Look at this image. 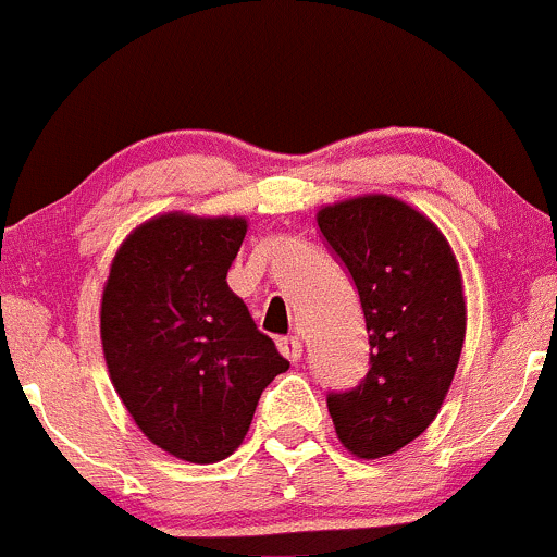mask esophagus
Returning <instances> with one entry per match:
<instances>
[{
	"label": "esophagus",
	"mask_w": 557,
	"mask_h": 557,
	"mask_svg": "<svg viewBox=\"0 0 557 557\" xmlns=\"http://www.w3.org/2000/svg\"><path fill=\"white\" fill-rule=\"evenodd\" d=\"M278 351L284 354L289 362H297L302 357V343L297 337H278Z\"/></svg>",
	"instance_id": "esophagus-1"
}]
</instances>
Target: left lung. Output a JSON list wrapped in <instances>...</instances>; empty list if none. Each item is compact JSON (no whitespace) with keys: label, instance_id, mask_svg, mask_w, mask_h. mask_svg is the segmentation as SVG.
I'll list each match as a JSON object with an SVG mask.
<instances>
[{"label":"left lung","instance_id":"obj_1","mask_svg":"<svg viewBox=\"0 0 557 557\" xmlns=\"http://www.w3.org/2000/svg\"><path fill=\"white\" fill-rule=\"evenodd\" d=\"M321 236L357 284L370 370L330 394L337 440L359 458L392 456L423 434L445 403L467 335L461 271L448 238L394 195L319 209Z\"/></svg>","mask_w":557,"mask_h":557}]
</instances>
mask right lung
Instances as JSON below:
<instances>
[{"mask_svg": "<svg viewBox=\"0 0 557 557\" xmlns=\"http://www.w3.org/2000/svg\"><path fill=\"white\" fill-rule=\"evenodd\" d=\"M244 236V216H152L120 244L101 295L114 392L141 434L182 461L231 456L262 388L289 370L227 286Z\"/></svg>", "mask_w": 557, "mask_h": 557, "instance_id": "add662e5", "label": "right lung"}]
</instances>
